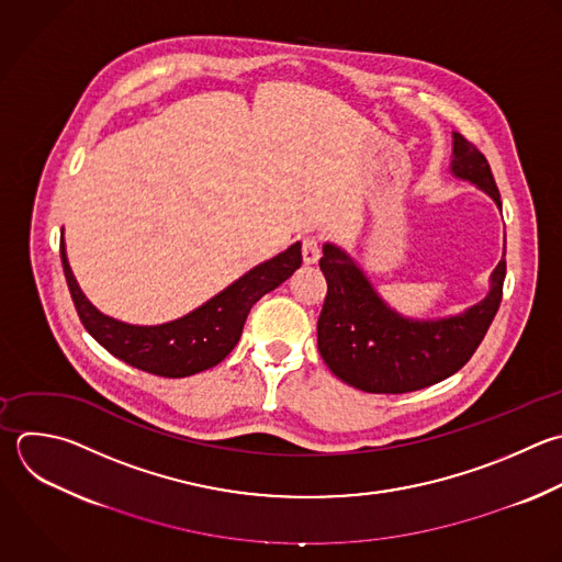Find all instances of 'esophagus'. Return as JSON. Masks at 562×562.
I'll list each match as a JSON object with an SVG mask.
<instances>
[{"mask_svg": "<svg viewBox=\"0 0 562 562\" xmlns=\"http://www.w3.org/2000/svg\"><path fill=\"white\" fill-rule=\"evenodd\" d=\"M321 257V241L314 235L303 237V261L305 263H316Z\"/></svg>", "mask_w": 562, "mask_h": 562, "instance_id": "esophagus-1", "label": "esophagus"}]
</instances>
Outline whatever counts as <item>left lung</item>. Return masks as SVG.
<instances>
[{
	"label": "left lung",
	"mask_w": 562,
	"mask_h": 562,
	"mask_svg": "<svg viewBox=\"0 0 562 562\" xmlns=\"http://www.w3.org/2000/svg\"><path fill=\"white\" fill-rule=\"evenodd\" d=\"M450 169L501 206L485 156L461 134H454ZM321 270L327 296L316 331L325 364L360 391L408 393L446 380L472 358L501 305L505 259L494 268L490 294L481 303L441 321H411L393 312L356 261L334 244H325Z\"/></svg>",
	"instance_id": "left-lung-1"
}]
</instances>
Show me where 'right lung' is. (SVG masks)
Masks as SVG:
<instances>
[{
	"label": "right lung",
	"mask_w": 562,
	"mask_h": 562,
	"mask_svg": "<svg viewBox=\"0 0 562 562\" xmlns=\"http://www.w3.org/2000/svg\"><path fill=\"white\" fill-rule=\"evenodd\" d=\"M64 274L83 327L112 356L162 378H187L220 364L237 345L250 307L301 268V244L259 263L195 312L154 327L127 325L101 314L70 270L61 235Z\"/></svg>",
	"instance_id": "add662e5"
}]
</instances>
